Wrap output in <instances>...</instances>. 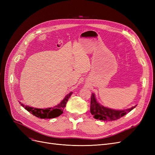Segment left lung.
<instances>
[{
	"mask_svg": "<svg viewBox=\"0 0 155 155\" xmlns=\"http://www.w3.org/2000/svg\"><path fill=\"white\" fill-rule=\"evenodd\" d=\"M135 107H133L128 109L121 110L110 109L98 104L94 94H92L91 96V112L92 115L94 116V118L97 120L112 121L120 119L121 117L129 113L130 111L135 108Z\"/></svg>",
	"mask_w": 155,
	"mask_h": 155,
	"instance_id": "obj_1",
	"label": "left lung"
}]
</instances>
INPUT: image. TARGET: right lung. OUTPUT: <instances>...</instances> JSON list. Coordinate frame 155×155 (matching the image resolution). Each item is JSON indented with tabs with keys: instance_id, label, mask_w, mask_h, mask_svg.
I'll return each mask as SVG.
<instances>
[{
	"instance_id": "add662e5",
	"label": "right lung",
	"mask_w": 155,
	"mask_h": 155,
	"mask_svg": "<svg viewBox=\"0 0 155 155\" xmlns=\"http://www.w3.org/2000/svg\"><path fill=\"white\" fill-rule=\"evenodd\" d=\"M72 94V92H70L68 94H67L64 98V100L61 102V104L58 105L57 106H55L54 107L47 108V109H36V108L30 107L28 106H25L24 104H21L25 109L27 110L29 112L33 115L35 116L37 118H40L42 119H50V118H54L56 117L59 116L61 114H63V110L66 107V104L70 98V96Z\"/></svg>"
}]
</instances>
